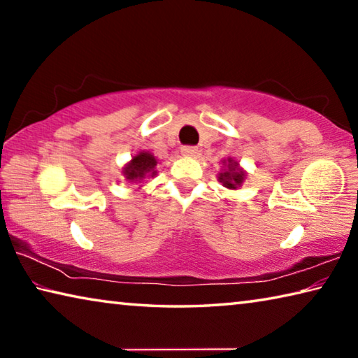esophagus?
<instances>
[{
    "mask_svg": "<svg viewBox=\"0 0 358 358\" xmlns=\"http://www.w3.org/2000/svg\"><path fill=\"white\" fill-rule=\"evenodd\" d=\"M181 153H183V156H187V157L196 156L197 147H192V145H183V147H181Z\"/></svg>",
    "mask_w": 358,
    "mask_h": 358,
    "instance_id": "34e87169",
    "label": "esophagus"
}]
</instances>
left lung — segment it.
<instances>
[{"instance_id": "obj_1", "label": "left lung", "mask_w": 358, "mask_h": 358, "mask_svg": "<svg viewBox=\"0 0 358 358\" xmlns=\"http://www.w3.org/2000/svg\"><path fill=\"white\" fill-rule=\"evenodd\" d=\"M224 166H226V169L220 173L217 180H220L224 186L229 187V189H237L246 178V173L241 171L238 162L234 161L232 157H227V161H224Z\"/></svg>"}]
</instances>
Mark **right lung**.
<instances>
[{"label": "right lung", "mask_w": 358, "mask_h": 358, "mask_svg": "<svg viewBox=\"0 0 358 358\" xmlns=\"http://www.w3.org/2000/svg\"><path fill=\"white\" fill-rule=\"evenodd\" d=\"M156 164L157 161L153 155L148 153V151H141L123 167V175L126 180L137 183V181H142L147 177H155Z\"/></svg>", "instance_id": "obj_1"}]
</instances>
